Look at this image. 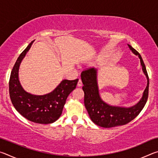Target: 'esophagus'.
<instances>
[{"label": "esophagus", "instance_id": "esophagus-1", "mask_svg": "<svg viewBox=\"0 0 158 158\" xmlns=\"http://www.w3.org/2000/svg\"><path fill=\"white\" fill-rule=\"evenodd\" d=\"M77 86H78V87H81V86H82V82H81V79H79V80L78 84H77Z\"/></svg>", "mask_w": 158, "mask_h": 158}]
</instances>
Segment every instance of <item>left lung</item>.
<instances>
[{"instance_id": "left-lung-1", "label": "left lung", "mask_w": 158, "mask_h": 158, "mask_svg": "<svg viewBox=\"0 0 158 158\" xmlns=\"http://www.w3.org/2000/svg\"><path fill=\"white\" fill-rule=\"evenodd\" d=\"M132 52L140 59L142 71L147 79V85L140 100L130 107L112 106L101 98L98 83V69L90 68L83 71L81 79L84 86V105L91 121L98 126L110 128L128 123L137 117L145 106L148 96L149 79L142 58L131 45L128 44Z\"/></svg>"}]
</instances>
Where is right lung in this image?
<instances>
[{"mask_svg":"<svg viewBox=\"0 0 158 158\" xmlns=\"http://www.w3.org/2000/svg\"><path fill=\"white\" fill-rule=\"evenodd\" d=\"M32 41L17 58L10 75L9 92L12 103L19 113L28 121L39 124H49L59 118L67 98L75 89L79 79H63L56 89L47 94L37 95L23 89L19 79V69Z\"/></svg>","mask_w":158,"mask_h":158,"instance_id":"add662e5","label":"right lung"}]
</instances>
